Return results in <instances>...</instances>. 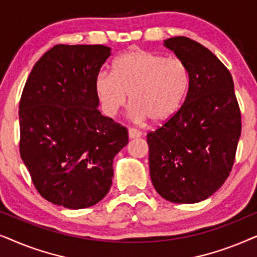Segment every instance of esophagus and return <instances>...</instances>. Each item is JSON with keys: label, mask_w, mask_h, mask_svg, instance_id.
I'll use <instances>...</instances> for the list:
<instances>
[{"label": "esophagus", "mask_w": 257, "mask_h": 257, "mask_svg": "<svg viewBox=\"0 0 257 257\" xmlns=\"http://www.w3.org/2000/svg\"><path fill=\"white\" fill-rule=\"evenodd\" d=\"M142 131H139V130H137V128H128V137L131 139H133V138H139V137H142Z\"/></svg>", "instance_id": "34e87169"}]
</instances>
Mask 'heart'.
Segmentation results:
<instances>
[{
	"label": "heart",
	"instance_id": "obj_1",
	"mask_svg": "<svg viewBox=\"0 0 257 257\" xmlns=\"http://www.w3.org/2000/svg\"><path fill=\"white\" fill-rule=\"evenodd\" d=\"M189 84V69L182 59L135 48L115 59L112 73H98L94 89L110 117L124 107L130 94L133 117L164 122L181 107Z\"/></svg>",
	"mask_w": 257,
	"mask_h": 257
}]
</instances>
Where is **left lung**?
Instances as JSON below:
<instances>
[{"label":"left lung","instance_id":"obj_1","mask_svg":"<svg viewBox=\"0 0 257 257\" xmlns=\"http://www.w3.org/2000/svg\"><path fill=\"white\" fill-rule=\"evenodd\" d=\"M165 45L187 64L191 84L179 111L147 133L154 188L175 203H195L229 177L241 136L234 82L223 63L198 42L172 37Z\"/></svg>","mask_w":257,"mask_h":257}]
</instances>
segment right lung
I'll list each match as a JSON object with an SVG mask.
<instances>
[{
	"mask_svg": "<svg viewBox=\"0 0 257 257\" xmlns=\"http://www.w3.org/2000/svg\"><path fill=\"white\" fill-rule=\"evenodd\" d=\"M105 45L57 44L31 70L20 100V154L37 192L69 209L107 194L125 126L101 115L94 80L110 57Z\"/></svg>",
	"mask_w": 257,
	"mask_h": 257,
	"instance_id": "add662e5",
	"label": "right lung"
}]
</instances>
